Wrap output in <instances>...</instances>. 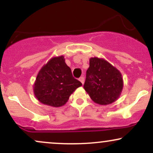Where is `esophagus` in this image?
Masks as SVG:
<instances>
[{"label": "esophagus", "instance_id": "34e87169", "mask_svg": "<svg viewBox=\"0 0 153 153\" xmlns=\"http://www.w3.org/2000/svg\"><path fill=\"white\" fill-rule=\"evenodd\" d=\"M79 80H80V81L82 82V85H83V84H84V82H85V78H84V77H82H82H80V78H79Z\"/></svg>", "mask_w": 153, "mask_h": 153}]
</instances>
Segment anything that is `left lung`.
<instances>
[{
	"mask_svg": "<svg viewBox=\"0 0 153 153\" xmlns=\"http://www.w3.org/2000/svg\"><path fill=\"white\" fill-rule=\"evenodd\" d=\"M124 86L121 72L103 58L91 57L84 89L94 102L108 105L120 97Z\"/></svg>",
	"mask_w": 153,
	"mask_h": 153,
	"instance_id": "8db88e82",
	"label": "left lung"
}]
</instances>
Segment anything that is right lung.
I'll use <instances>...</instances> for the list:
<instances>
[{
    "instance_id": "obj_1",
    "label": "right lung",
    "mask_w": 153,
    "mask_h": 153,
    "mask_svg": "<svg viewBox=\"0 0 153 153\" xmlns=\"http://www.w3.org/2000/svg\"><path fill=\"white\" fill-rule=\"evenodd\" d=\"M65 61L63 55L53 57L39 71L33 91L40 103L54 108L64 106L71 95L82 85L73 78Z\"/></svg>"
}]
</instances>
